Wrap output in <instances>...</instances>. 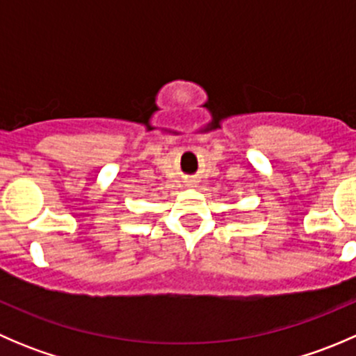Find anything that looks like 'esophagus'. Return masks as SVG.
Segmentation results:
<instances>
[{
    "instance_id": "obj_1",
    "label": "esophagus",
    "mask_w": 356,
    "mask_h": 356,
    "mask_svg": "<svg viewBox=\"0 0 356 356\" xmlns=\"http://www.w3.org/2000/svg\"><path fill=\"white\" fill-rule=\"evenodd\" d=\"M193 184H195V181H189V186H193Z\"/></svg>"
}]
</instances>
